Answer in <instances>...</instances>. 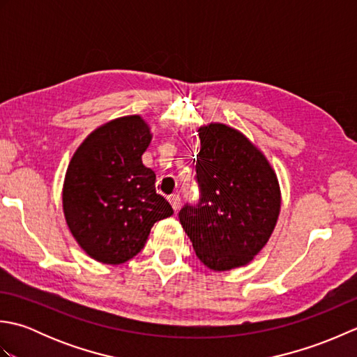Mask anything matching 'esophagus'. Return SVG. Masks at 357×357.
<instances>
[{
  "label": "esophagus",
  "mask_w": 357,
  "mask_h": 357,
  "mask_svg": "<svg viewBox=\"0 0 357 357\" xmlns=\"http://www.w3.org/2000/svg\"><path fill=\"white\" fill-rule=\"evenodd\" d=\"M169 202H170V206L173 207V210H174V211H178V210H179V206H181V198H179V195H170V196H169Z\"/></svg>",
  "instance_id": "1"
}]
</instances>
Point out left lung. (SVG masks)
<instances>
[{
  "mask_svg": "<svg viewBox=\"0 0 357 357\" xmlns=\"http://www.w3.org/2000/svg\"><path fill=\"white\" fill-rule=\"evenodd\" d=\"M196 181L201 198L179 222L210 270L242 267L267 244L280 211V188L267 158L245 135L211 123L199 130Z\"/></svg>",
  "mask_w": 357,
  "mask_h": 357,
  "instance_id": "obj_1",
  "label": "left lung"
}]
</instances>
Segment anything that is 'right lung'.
I'll return each mask as SVG.
<instances>
[{
    "label": "right lung",
    "mask_w": 357,
    "mask_h": 357,
    "mask_svg": "<svg viewBox=\"0 0 357 357\" xmlns=\"http://www.w3.org/2000/svg\"><path fill=\"white\" fill-rule=\"evenodd\" d=\"M151 141L139 115L98 127L70 159L63 210L79 247L102 264H123L138 255L155 222L173 215L156 193L155 172L142 164Z\"/></svg>",
    "instance_id": "add662e5"
}]
</instances>
